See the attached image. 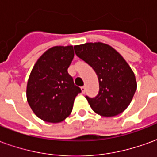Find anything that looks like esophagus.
<instances>
[{
  "label": "esophagus",
  "instance_id": "esophagus-1",
  "mask_svg": "<svg viewBox=\"0 0 157 157\" xmlns=\"http://www.w3.org/2000/svg\"><path fill=\"white\" fill-rule=\"evenodd\" d=\"M81 89H82V93H85L86 92V86H82V87H81Z\"/></svg>",
  "mask_w": 157,
  "mask_h": 157
}]
</instances>
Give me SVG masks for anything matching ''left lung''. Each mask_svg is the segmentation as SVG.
I'll list each match as a JSON object with an SVG mask.
<instances>
[{"label": "left lung", "mask_w": 157, "mask_h": 157, "mask_svg": "<svg viewBox=\"0 0 157 157\" xmlns=\"http://www.w3.org/2000/svg\"><path fill=\"white\" fill-rule=\"evenodd\" d=\"M75 55L88 64L98 75L97 97H86L92 110L103 117L124 112L137 88L134 72L121 55L103 43H86L74 46Z\"/></svg>", "instance_id": "left-lung-1"}]
</instances>
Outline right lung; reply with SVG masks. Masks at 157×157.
I'll use <instances>...</instances> for the list:
<instances>
[{"label":"right lung","mask_w":157,"mask_h":157,"mask_svg":"<svg viewBox=\"0 0 157 157\" xmlns=\"http://www.w3.org/2000/svg\"><path fill=\"white\" fill-rule=\"evenodd\" d=\"M74 58L73 46H55L37 60L27 85V100L42 120L59 123L72 111L80 87L74 84L68 68Z\"/></svg>","instance_id":"right-lung-1"}]
</instances>
